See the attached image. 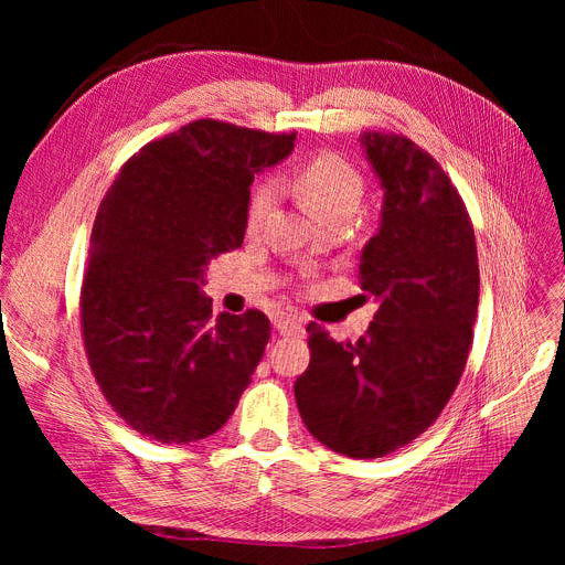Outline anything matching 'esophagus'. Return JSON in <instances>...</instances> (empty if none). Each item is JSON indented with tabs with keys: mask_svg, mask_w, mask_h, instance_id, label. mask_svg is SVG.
Returning a JSON list of instances; mask_svg holds the SVG:
<instances>
[{
	"mask_svg": "<svg viewBox=\"0 0 565 565\" xmlns=\"http://www.w3.org/2000/svg\"><path fill=\"white\" fill-rule=\"evenodd\" d=\"M303 318L299 316H280L276 320V330L280 337H299L303 332Z\"/></svg>",
	"mask_w": 565,
	"mask_h": 565,
	"instance_id": "obj_1",
	"label": "esophagus"
}]
</instances>
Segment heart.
Listing matches in <instances>:
<instances>
[{
    "instance_id": "b5f03b06",
    "label": "heart",
    "mask_w": 565,
    "mask_h": 565,
    "mask_svg": "<svg viewBox=\"0 0 565 565\" xmlns=\"http://www.w3.org/2000/svg\"><path fill=\"white\" fill-rule=\"evenodd\" d=\"M295 188L306 210L320 221H330L334 216H351L355 212L363 195V179L344 158L334 156V152H320V156L297 169ZM276 195L278 191L270 181L256 188L247 210L249 228L259 226L270 214L273 204H276Z\"/></svg>"
}]
</instances>
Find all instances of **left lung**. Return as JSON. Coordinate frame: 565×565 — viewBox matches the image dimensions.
<instances>
[{
  "instance_id": "obj_1",
  "label": "left lung",
  "mask_w": 565,
  "mask_h": 565,
  "mask_svg": "<svg viewBox=\"0 0 565 565\" xmlns=\"http://www.w3.org/2000/svg\"><path fill=\"white\" fill-rule=\"evenodd\" d=\"M384 191L380 228L358 285L377 316L355 344L311 322V363L295 384L299 415L322 446L374 459L422 436L459 384L478 311L473 226L448 174L405 136L365 131Z\"/></svg>"
}]
</instances>
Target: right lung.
<instances>
[{"label": "right lung", "instance_id": "1", "mask_svg": "<svg viewBox=\"0 0 565 565\" xmlns=\"http://www.w3.org/2000/svg\"><path fill=\"white\" fill-rule=\"evenodd\" d=\"M297 134L195 119L148 143L106 193L82 282L94 377L134 431L162 446L216 434L270 337L262 311L212 316L214 256L245 241L249 185Z\"/></svg>", "mask_w": 565, "mask_h": 565}]
</instances>
